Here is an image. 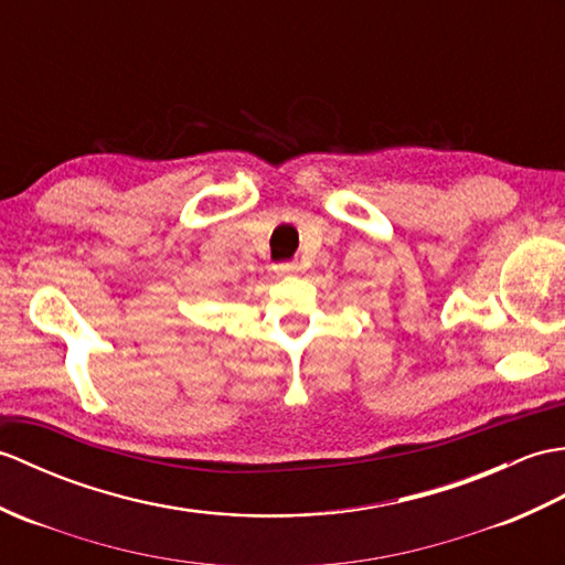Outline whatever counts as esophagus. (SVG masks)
Returning a JSON list of instances; mask_svg holds the SVG:
<instances>
[{
    "instance_id": "34e87169",
    "label": "esophagus",
    "mask_w": 565,
    "mask_h": 565,
    "mask_svg": "<svg viewBox=\"0 0 565 565\" xmlns=\"http://www.w3.org/2000/svg\"><path fill=\"white\" fill-rule=\"evenodd\" d=\"M278 273L280 275H295V273H299V266H297V263H280Z\"/></svg>"
}]
</instances>
